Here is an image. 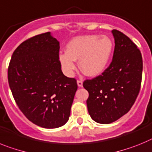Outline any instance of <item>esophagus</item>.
Returning a JSON list of instances; mask_svg holds the SVG:
<instances>
[{
	"label": "esophagus",
	"instance_id": "obj_1",
	"mask_svg": "<svg viewBox=\"0 0 152 152\" xmlns=\"http://www.w3.org/2000/svg\"><path fill=\"white\" fill-rule=\"evenodd\" d=\"M77 85L79 87L83 86V81L82 80H77Z\"/></svg>",
	"mask_w": 152,
	"mask_h": 152
}]
</instances>
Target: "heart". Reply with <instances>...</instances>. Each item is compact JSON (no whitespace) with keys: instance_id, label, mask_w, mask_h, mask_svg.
I'll list each match as a JSON object with an SVG mask.
<instances>
[{"instance_id":"heart-1","label":"heart","mask_w":152,"mask_h":152,"mask_svg":"<svg viewBox=\"0 0 152 152\" xmlns=\"http://www.w3.org/2000/svg\"><path fill=\"white\" fill-rule=\"evenodd\" d=\"M113 40L107 36L97 34L75 37L66 45V53L60 54L63 71L72 77L76 69V60L87 76H96L105 70L113 51Z\"/></svg>"}]
</instances>
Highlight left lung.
<instances>
[{
	"instance_id": "obj_1",
	"label": "left lung",
	"mask_w": 152,
	"mask_h": 152,
	"mask_svg": "<svg viewBox=\"0 0 152 152\" xmlns=\"http://www.w3.org/2000/svg\"><path fill=\"white\" fill-rule=\"evenodd\" d=\"M115 39L113 61L102 75L86 80L89 92L88 112L95 122L109 124L130 110L139 93L142 83V53L126 35L112 31Z\"/></svg>"
}]
</instances>
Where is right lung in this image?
Here are the masks:
<instances>
[{
    "mask_svg": "<svg viewBox=\"0 0 152 152\" xmlns=\"http://www.w3.org/2000/svg\"><path fill=\"white\" fill-rule=\"evenodd\" d=\"M60 42L44 33L20 44L11 56L8 83L16 103L30 122L45 129L65 125L77 83L59 60Z\"/></svg>",
    "mask_w": 152,
    "mask_h": 152,
    "instance_id": "add662e5",
    "label": "right lung"
}]
</instances>
